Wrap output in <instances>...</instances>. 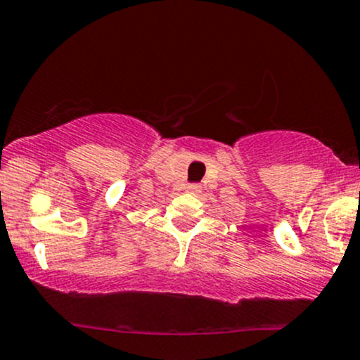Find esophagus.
I'll return each instance as SVG.
<instances>
[{"label":"esophagus","mask_w":360,"mask_h":360,"mask_svg":"<svg viewBox=\"0 0 360 360\" xmlns=\"http://www.w3.org/2000/svg\"><path fill=\"white\" fill-rule=\"evenodd\" d=\"M186 191L191 193V195H198V193L201 191V186L200 184H188Z\"/></svg>","instance_id":"obj_1"}]
</instances>
